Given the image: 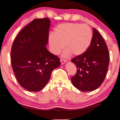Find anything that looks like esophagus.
Returning a JSON list of instances; mask_svg holds the SVG:
<instances>
[{
  "label": "esophagus",
  "mask_w": 120,
  "mask_h": 120,
  "mask_svg": "<svg viewBox=\"0 0 120 120\" xmlns=\"http://www.w3.org/2000/svg\"><path fill=\"white\" fill-rule=\"evenodd\" d=\"M66 62L67 60H64V59H61V60H60V62H61L62 64H64Z\"/></svg>",
  "instance_id": "34e87169"
}]
</instances>
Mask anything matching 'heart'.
I'll use <instances>...</instances> for the list:
<instances>
[{
    "label": "heart",
    "mask_w": 120,
    "mask_h": 120,
    "mask_svg": "<svg viewBox=\"0 0 120 120\" xmlns=\"http://www.w3.org/2000/svg\"><path fill=\"white\" fill-rule=\"evenodd\" d=\"M92 37L91 28L86 24H60L56 27L54 34L49 35L50 51L58 55L64 48L65 44L67 49L63 53V56L68 57L71 53L75 56L81 55L89 48Z\"/></svg>",
    "instance_id": "b5f03b06"
}]
</instances>
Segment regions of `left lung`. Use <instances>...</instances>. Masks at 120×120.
Returning <instances> with one entry per match:
<instances>
[{"label": "left lung", "instance_id": "1", "mask_svg": "<svg viewBox=\"0 0 120 120\" xmlns=\"http://www.w3.org/2000/svg\"><path fill=\"white\" fill-rule=\"evenodd\" d=\"M107 45L98 31L93 28L92 40L88 50L71 59L76 65V74L71 78L72 83L80 91L96 90L105 78L109 63Z\"/></svg>", "mask_w": 120, "mask_h": 120}]
</instances>
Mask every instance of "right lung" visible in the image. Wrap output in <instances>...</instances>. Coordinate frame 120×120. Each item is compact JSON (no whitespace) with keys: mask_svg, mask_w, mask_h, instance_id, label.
<instances>
[{"mask_svg":"<svg viewBox=\"0 0 120 120\" xmlns=\"http://www.w3.org/2000/svg\"><path fill=\"white\" fill-rule=\"evenodd\" d=\"M50 21L34 19L24 27L13 42L11 63L19 85L31 92L41 90L52 70L60 66V58L47 50Z\"/></svg>","mask_w":120,"mask_h":120,"instance_id":"right-lung-1","label":"right lung"}]
</instances>
